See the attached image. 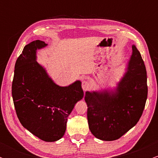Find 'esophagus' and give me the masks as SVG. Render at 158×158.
<instances>
[{
    "mask_svg": "<svg viewBox=\"0 0 158 158\" xmlns=\"http://www.w3.org/2000/svg\"><path fill=\"white\" fill-rule=\"evenodd\" d=\"M81 88H82L84 91H87L90 88L89 82L87 81H82V82H81Z\"/></svg>",
    "mask_w": 158,
    "mask_h": 158,
    "instance_id": "esophagus-1",
    "label": "esophagus"
}]
</instances>
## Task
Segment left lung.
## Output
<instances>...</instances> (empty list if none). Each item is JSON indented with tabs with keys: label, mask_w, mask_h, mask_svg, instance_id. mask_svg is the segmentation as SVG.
<instances>
[{
	"label": "left lung",
	"mask_w": 158,
	"mask_h": 158,
	"mask_svg": "<svg viewBox=\"0 0 158 158\" xmlns=\"http://www.w3.org/2000/svg\"><path fill=\"white\" fill-rule=\"evenodd\" d=\"M148 95L147 75L140 53L132 45L126 72L115 91H86L88 121L94 137L106 141L119 139L137 124Z\"/></svg>",
	"instance_id": "8db88e82"
}]
</instances>
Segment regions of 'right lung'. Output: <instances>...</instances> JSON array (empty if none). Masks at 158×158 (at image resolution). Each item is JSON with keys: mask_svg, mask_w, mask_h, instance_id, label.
<instances>
[{"mask_svg": "<svg viewBox=\"0 0 158 158\" xmlns=\"http://www.w3.org/2000/svg\"><path fill=\"white\" fill-rule=\"evenodd\" d=\"M47 45L36 40L24 47L15 62L12 94L21 125L39 139L54 142L64 136L68 116L84 92L80 81L56 85L36 61L37 50Z\"/></svg>", "mask_w": 158, "mask_h": 158, "instance_id": "right-lung-1", "label": "right lung"}]
</instances>
